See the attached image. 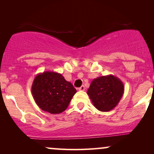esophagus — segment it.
Wrapping results in <instances>:
<instances>
[{"label":"esophagus","mask_w":154,"mask_h":154,"mask_svg":"<svg viewBox=\"0 0 154 154\" xmlns=\"http://www.w3.org/2000/svg\"><path fill=\"white\" fill-rule=\"evenodd\" d=\"M78 90H79V91H84L85 90V88L84 85H82L80 88H79Z\"/></svg>","instance_id":"1"}]
</instances>
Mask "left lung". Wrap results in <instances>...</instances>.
Listing matches in <instances>:
<instances>
[{"label":"left lung","mask_w":154,"mask_h":154,"mask_svg":"<svg viewBox=\"0 0 154 154\" xmlns=\"http://www.w3.org/2000/svg\"><path fill=\"white\" fill-rule=\"evenodd\" d=\"M125 87L121 79L112 75L101 76L92 81L87 93L98 110L110 111L118 105Z\"/></svg>","instance_id":"obj_1"}]
</instances>
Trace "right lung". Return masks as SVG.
<instances>
[{
	"label": "right lung",
	"mask_w": 154,
	"mask_h": 154,
	"mask_svg": "<svg viewBox=\"0 0 154 154\" xmlns=\"http://www.w3.org/2000/svg\"><path fill=\"white\" fill-rule=\"evenodd\" d=\"M76 89L61 74L46 71L36 75L32 85V94L42 110L53 114L63 112L68 107Z\"/></svg>",
	"instance_id": "right-lung-1"
}]
</instances>
